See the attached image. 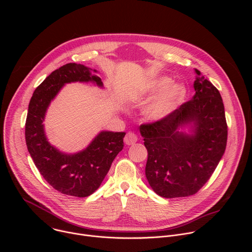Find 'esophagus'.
Here are the masks:
<instances>
[{"mask_svg": "<svg viewBox=\"0 0 252 252\" xmlns=\"http://www.w3.org/2000/svg\"><path fill=\"white\" fill-rule=\"evenodd\" d=\"M136 140H137V136H136V134L134 132L128 131L126 134V136H125V142H126V145H127V146L134 145V143L136 142Z\"/></svg>", "mask_w": 252, "mask_h": 252, "instance_id": "1", "label": "esophagus"}]
</instances>
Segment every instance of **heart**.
<instances>
[{"mask_svg":"<svg viewBox=\"0 0 252 252\" xmlns=\"http://www.w3.org/2000/svg\"><path fill=\"white\" fill-rule=\"evenodd\" d=\"M171 79L162 77L148 83L145 92L148 94L160 93L146 107L145 115L153 122H158L169 116L181 104L187 95V88L183 84H171Z\"/></svg>","mask_w":252,"mask_h":252,"instance_id":"1","label":"heart"}]
</instances>
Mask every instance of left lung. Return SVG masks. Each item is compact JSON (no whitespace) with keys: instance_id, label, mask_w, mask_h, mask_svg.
I'll return each instance as SVG.
<instances>
[{"instance_id":"8db88e82","label":"left lung","mask_w":252,"mask_h":252,"mask_svg":"<svg viewBox=\"0 0 252 252\" xmlns=\"http://www.w3.org/2000/svg\"><path fill=\"white\" fill-rule=\"evenodd\" d=\"M192 98L165 119L139 126L148 150L146 176L166 198L195 194L221 159L227 141L224 105L219 90L194 68ZM191 124L192 135L178 130Z\"/></svg>"}]
</instances>
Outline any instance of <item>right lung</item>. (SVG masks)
<instances>
[{
  "label": "right lung",
  "instance_id": "obj_1",
  "mask_svg": "<svg viewBox=\"0 0 252 252\" xmlns=\"http://www.w3.org/2000/svg\"><path fill=\"white\" fill-rule=\"evenodd\" d=\"M93 69L80 63H69L46 78L34 90L29 103L26 121L28 151L45 181L61 193L86 197L94 193L124 148L126 132L100 131L90 146L75 155H66L51 146L44 130V119L52 99L64 84L92 82L102 87ZM94 69V73H95Z\"/></svg>",
  "mask_w": 252,
  "mask_h": 252
}]
</instances>
